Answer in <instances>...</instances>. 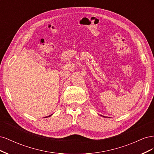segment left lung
<instances>
[{"instance_id":"left-lung-1","label":"left lung","mask_w":154,"mask_h":154,"mask_svg":"<svg viewBox=\"0 0 154 154\" xmlns=\"http://www.w3.org/2000/svg\"><path fill=\"white\" fill-rule=\"evenodd\" d=\"M103 116V117H104V118H107V117H105V116Z\"/></svg>"}]
</instances>
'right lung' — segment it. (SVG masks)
<instances>
[{
  "instance_id": "add662e5",
  "label": "right lung",
  "mask_w": 154,
  "mask_h": 154,
  "mask_svg": "<svg viewBox=\"0 0 154 154\" xmlns=\"http://www.w3.org/2000/svg\"><path fill=\"white\" fill-rule=\"evenodd\" d=\"M51 116H52V114H51V115H49V117H50ZM45 118H48V116H46V117H45Z\"/></svg>"
}]
</instances>
